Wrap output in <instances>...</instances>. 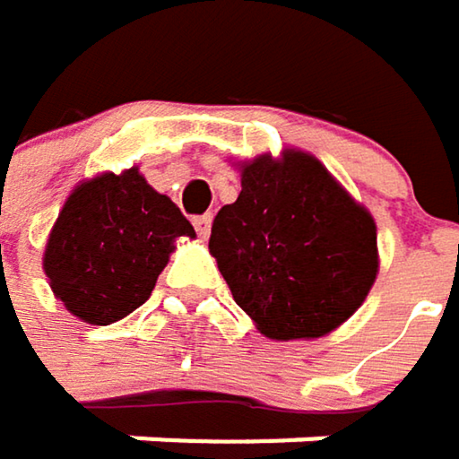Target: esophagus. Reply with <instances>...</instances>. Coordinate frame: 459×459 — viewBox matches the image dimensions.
<instances>
[{
  "label": "esophagus",
  "mask_w": 459,
  "mask_h": 459,
  "mask_svg": "<svg viewBox=\"0 0 459 459\" xmlns=\"http://www.w3.org/2000/svg\"><path fill=\"white\" fill-rule=\"evenodd\" d=\"M211 221H213V216H211V213H203V216H197V219H195V230H197V235H200L203 240L211 235Z\"/></svg>",
  "instance_id": "obj_1"
}]
</instances>
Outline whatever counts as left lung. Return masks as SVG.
<instances>
[{
	"label": "left lung",
	"instance_id": "8db88e82",
	"mask_svg": "<svg viewBox=\"0 0 459 459\" xmlns=\"http://www.w3.org/2000/svg\"><path fill=\"white\" fill-rule=\"evenodd\" d=\"M238 170L243 189L208 240L235 302L270 340L332 334L377 281L374 216L310 152L259 154Z\"/></svg>",
	"mask_w": 459,
	"mask_h": 459
}]
</instances>
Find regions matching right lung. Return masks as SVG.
Wrapping results in <instances>:
<instances>
[{
  "mask_svg": "<svg viewBox=\"0 0 459 459\" xmlns=\"http://www.w3.org/2000/svg\"><path fill=\"white\" fill-rule=\"evenodd\" d=\"M178 238H195L176 203L138 168L99 173L66 197L42 256L56 299L91 326H109L141 307Z\"/></svg>",
  "mask_w": 459,
  "mask_h": 459,
  "instance_id": "1",
  "label": "right lung"
}]
</instances>
